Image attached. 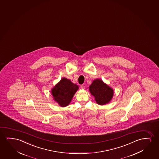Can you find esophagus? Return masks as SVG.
Listing matches in <instances>:
<instances>
[{
  "instance_id": "1",
  "label": "esophagus",
  "mask_w": 159,
  "mask_h": 159,
  "mask_svg": "<svg viewBox=\"0 0 159 159\" xmlns=\"http://www.w3.org/2000/svg\"><path fill=\"white\" fill-rule=\"evenodd\" d=\"M84 88H85V87H84V85H81V88L82 89H84Z\"/></svg>"
}]
</instances>
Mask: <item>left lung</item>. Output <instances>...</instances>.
Here are the masks:
<instances>
[{
	"mask_svg": "<svg viewBox=\"0 0 159 159\" xmlns=\"http://www.w3.org/2000/svg\"><path fill=\"white\" fill-rule=\"evenodd\" d=\"M89 91L95 97L96 103L100 105L109 103L114 93L113 89L100 79H96L93 81L89 86Z\"/></svg>",
	"mask_w": 159,
	"mask_h": 159,
	"instance_id": "left-lung-1",
	"label": "left lung"
}]
</instances>
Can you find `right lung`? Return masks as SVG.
Returning a JSON list of instances; mask_svg holds the SVG:
<instances>
[{
  "mask_svg": "<svg viewBox=\"0 0 159 159\" xmlns=\"http://www.w3.org/2000/svg\"><path fill=\"white\" fill-rule=\"evenodd\" d=\"M78 89V85L67 78H63L52 89L51 93L54 100L64 107L69 105Z\"/></svg>",
  "mask_w": 159,
  "mask_h": 159,
  "instance_id": "obj_1",
  "label": "right lung"
}]
</instances>
